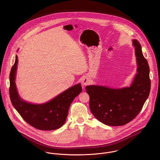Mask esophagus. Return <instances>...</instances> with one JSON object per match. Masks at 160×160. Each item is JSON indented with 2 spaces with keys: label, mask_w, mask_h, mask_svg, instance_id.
Here are the masks:
<instances>
[{
  "label": "esophagus",
  "mask_w": 160,
  "mask_h": 160,
  "mask_svg": "<svg viewBox=\"0 0 160 160\" xmlns=\"http://www.w3.org/2000/svg\"><path fill=\"white\" fill-rule=\"evenodd\" d=\"M82 83L83 85H88L90 83V81L87 77H83L82 80Z\"/></svg>",
  "instance_id": "obj_1"
}]
</instances>
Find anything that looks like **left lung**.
I'll use <instances>...</instances> for the list:
<instances>
[{
  "label": "left lung",
  "mask_w": 160,
  "mask_h": 160,
  "mask_svg": "<svg viewBox=\"0 0 160 160\" xmlns=\"http://www.w3.org/2000/svg\"><path fill=\"white\" fill-rule=\"evenodd\" d=\"M135 47L137 73L129 87L113 89L98 85L86 87L89 95L92 113L100 122L110 126H121L134 119L140 113L151 90L149 67L137 39Z\"/></svg>",
  "instance_id": "left-lung-1"
}]
</instances>
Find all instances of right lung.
Returning a JSON list of instances; mask_svg holds the SVG:
<instances>
[{
    "label": "right lung",
    "instance_id": "right-lung-1",
    "mask_svg": "<svg viewBox=\"0 0 160 160\" xmlns=\"http://www.w3.org/2000/svg\"><path fill=\"white\" fill-rule=\"evenodd\" d=\"M18 58L9 74V97L12 104L23 119L33 127L40 130H54L62 127L67 118L68 110L74 99L82 92L80 83L77 84L44 104H35L22 99L15 84Z\"/></svg>",
    "mask_w": 160,
    "mask_h": 160
}]
</instances>
